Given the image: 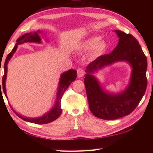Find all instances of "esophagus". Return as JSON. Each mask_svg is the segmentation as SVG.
<instances>
[{
  "mask_svg": "<svg viewBox=\"0 0 153 153\" xmlns=\"http://www.w3.org/2000/svg\"><path fill=\"white\" fill-rule=\"evenodd\" d=\"M77 77H82L83 75L85 74V71H84V70L82 68H77Z\"/></svg>",
  "mask_w": 153,
  "mask_h": 153,
  "instance_id": "34e87169",
  "label": "esophagus"
}]
</instances>
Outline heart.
Listing matches in <instances>:
<instances>
[{
	"label": "heart",
	"instance_id": "b5f03b06",
	"mask_svg": "<svg viewBox=\"0 0 153 153\" xmlns=\"http://www.w3.org/2000/svg\"><path fill=\"white\" fill-rule=\"evenodd\" d=\"M106 44L105 41H100L98 37H92L87 40L83 44V48L85 50H92L94 48L95 54L101 53L106 49Z\"/></svg>",
	"mask_w": 153,
	"mask_h": 153
}]
</instances>
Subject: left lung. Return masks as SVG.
<instances>
[{
  "label": "left lung",
  "instance_id": "1",
  "mask_svg": "<svg viewBox=\"0 0 153 153\" xmlns=\"http://www.w3.org/2000/svg\"><path fill=\"white\" fill-rule=\"evenodd\" d=\"M119 42L111 53L101 55L87 67L85 83L90 110L103 120H116L129 115L135 109L145 93L147 85L146 71L147 60L138 41L131 34L116 30ZM124 60L133 68L131 82L124 92L111 95L104 92L90 74L94 70L117 61Z\"/></svg>",
  "mask_w": 153,
  "mask_h": 153
}]
</instances>
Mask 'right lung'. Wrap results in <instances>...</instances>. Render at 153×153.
Returning a JSON list of instances; mask_svg holds the SVG:
<instances>
[{"label": "right lung", "instance_id": "add662e5", "mask_svg": "<svg viewBox=\"0 0 153 153\" xmlns=\"http://www.w3.org/2000/svg\"><path fill=\"white\" fill-rule=\"evenodd\" d=\"M38 33H40V31H37ZM37 32H35V33H25L24 35H22V37L18 38L16 42L17 43H16L15 47L12 50V51L10 53L7 57L6 58L5 62H4V76L2 77V89L5 96L6 95V88H5V81L6 78V75H7V64L9 60L10 59L12 55L16 52V49H17L18 45L22 44L24 43H26V42H34V43H40L41 42V39L40 37L39 36ZM77 77V71L75 70H70L68 71L64 72L63 74H62L60 79V83H59V89H58V96H57V100L56 104L54 106V108L52 109L51 111L47 113V114L44 115L43 116L39 117V118H25L24 116H22L17 112H16L13 108L11 107L12 110L14 111V112L16 114L19 118H22V120H25V121H27L29 122L37 123V124H45V123H50L51 122L54 121V120H56L58 117H59L61 114H62V108L60 106V102L62 98L64 93L65 92L68 87L70 86V84L72 83L76 79ZM0 87H1V82H0Z\"/></svg>", "mask_w": 153, "mask_h": 153}]
</instances>
